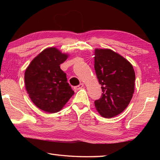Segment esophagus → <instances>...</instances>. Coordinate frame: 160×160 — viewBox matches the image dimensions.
Here are the masks:
<instances>
[{"mask_svg":"<svg viewBox=\"0 0 160 160\" xmlns=\"http://www.w3.org/2000/svg\"><path fill=\"white\" fill-rule=\"evenodd\" d=\"M83 87H84V84L83 83H80L79 85L74 87V90H80V89H82Z\"/></svg>","mask_w":160,"mask_h":160,"instance_id":"34e87169","label":"esophagus"}]
</instances>
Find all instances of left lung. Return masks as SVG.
I'll use <instances>...</instances> for the list:
<instances>
[{
    "instance_id": "obj_1",
    "label": "left lung",
    "mask_w": 160,
    "mask_h": 160,
    "mask_svg": "<svg viewBox=\"0 0 160 160\" xmlns=\"http://www.w3.org/2000/svg\"><path fill=\"white\" fill-rule=\"evenodd\" d=\"M94 56V69L102 90L94 105L100 115L110 118L123 112L131 102L135 71L128 61L111 49L96 48Z\"/></svg>"
}]
</instances>
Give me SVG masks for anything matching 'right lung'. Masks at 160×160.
<instances>
[{"label":"right lung","mask_w":160,"mask_h":160,"mask_svg":"<svg viewBox=\"0 0 160 160\" xmlns=\"http://www.w3.org/2000/svg\"><path fill=\"white\" fill-rule=\"evenodd\" d=\"M68 57L55 47L42 51L32 61L25 72L26 90L32 102L48 113L61 111L74 91L67 82L60 65Z\"/></svg>","instance_id":"add662e5"}]
</instances>
